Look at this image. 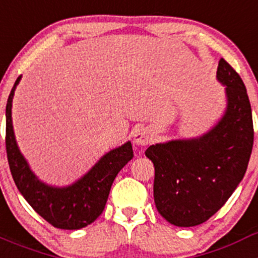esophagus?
<instances>
[{"label": "esophagus", "instance_id": "esophagus-1", "mask_svg": "<svg viewBox=\"0 0 258 258\" xmlns=\"http://www.w3.org/2000/svg\"><path fill=\"white\" fill-rule=\"evenodd\" d=\"M154 141V134L147 127H137L133 132V142L138 146H147Z\"/></svg>", "mask_w": 258, "mask_h": 258}]
</instances>
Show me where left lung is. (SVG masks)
Returning a JSON list of instances; mask_svg holds the SVG:
<instances>
[{
  "instance_id": "8db88e82",
  "label": "left lung",
  "mask_w": 258,
  "mask_h": 258,
  "mask_svg": "<svg viewBox=\"0 0 258 258\" xmlns=\"http://www.w3.org/2000/svg\"><path fill=\"white\" fill-rule=\"evenodd\" d=\"M217 80L226 109L207 133L156 143L146 150L154 163V199L159 213L174 226L206 222L227 202L243 179L253 147V121L243 80L225 59Z\"/></svg>"
}]
</instances>
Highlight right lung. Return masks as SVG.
Masks as SVG:
<instances>
[{"instance_id": "1", "label": "right lung", "mask_w": 258, "mask_h": 258, "mask_svg": "<svg viewBox=\"0 0 258 258\" xmlns=\"http://www.w3.org/2000/svg\"><path fill=\"white\" fill-rule=\"evenodd\" d=\"M20 79L22 76L14 84L6 104V152L14 182L29 206L50 225L63 230L83 229L103 212L116 175L133 159L132 143L127 141L107 152L86 174L70 186L58 187L45 183L31 169L14 134L11 107Z\"/></svg>"}]
</instances>
